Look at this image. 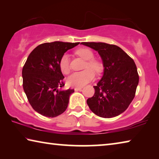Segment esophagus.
Segmentation results:
<instances>
[{
  "label": "esophagus",
  "mask_w": 159,
  "mask_h": 159,
  "mask_svg": "<svg viewBox=\"0 0 159 159\" xmlns=\"http://www.w3.org/2000/svg\"><path fill=\"white\" fill-rule=\"evenodd\" d=\"M82 88H83V87H76V88H74V90H75V91H80L82 90Z\"/></svg>",
  "instance_id": "esophagus-1"
}]
</instances>
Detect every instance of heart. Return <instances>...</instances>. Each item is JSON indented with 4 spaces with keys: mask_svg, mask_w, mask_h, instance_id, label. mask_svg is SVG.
<instances>
[{
    "mask_svg": "<svg viewBox=\"0 0 159 159\" xmlns=\"http://www.w3.org/2000/svg\"><path fill=\"white\" fill-rule=\"evenodd\" d=\"M76 54L80 57L87 61L85 68H88L82 71H76L70 75L67 83L70 86H76L81 87L91 81L95 77V73L92 70L96 72L101 71L102 65L98 61L93 60L94 54L90 49L88 48H81L76 51ZM60 68L63 74H67L69 73L70 69V61L69 57L67 55H64L60 60ZM91 69H90V68ZM93 69L92 70V69Z\"/></svg>",
    "mask_w": 159,
    "mask_h": 159,
    "instance_id": "heart-1",
    "label": "heart"
}]
</instances>
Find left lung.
I'll list each match as a JSON object with an SVG mask.
<instances>
[{
  "instance_id": "1",
  "label": "left lung",
  "mask_w": 159,
  "mask_h": 159,
  "mask_svg": "<svg viewBox=\"0 0 159 159\" xmlns=\"http://www.w3.org/2000/svg\"><path fill=\"white\" fill-rule=\"evenodd\" d=\"M80 44L98 52L104 74L95 88V94L87 99L94 114L113 118L122 114L135 95L139 76L134 60L117 45L105 43L83 42Z\"/></svg>"
}]
</instances>
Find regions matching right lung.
Masks as SVG:
<instances>
[{
    "instance_id": "add662e5",
    "label": "right lung",
    "mask_w": 159,
    "mask_h": 159,
    "mask_svg": "<svg viewBox=\"0 0 159 159\" xmlns=\"http://www.w3.org/2000/svg\"><path fill=\"white\" fill-rule=\"evenodd\" d=\"M79 43L55 41L39 45L29 55L22 69L23 88L35 111L53 118L65 111L74 89L62 90L64 76L60 60Z\"/></svg>"
}]
</instances>
